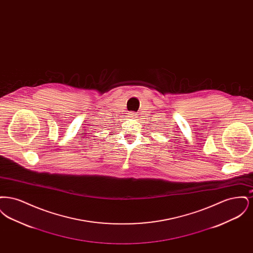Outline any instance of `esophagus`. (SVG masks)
<instances>
[{"label": "esophagus", "mask_w": 253, "mask_h": 253, "mask_svg": "<svg viewBox=\"0 0 253 253\" xmlns=\"http://www.w3.org/2000/svg\"><path fill=\"white\" fill-rule=\"evenodd\" d=\"M129 115H130L129 117H131V118H135V116H136V114H134V113H130Z\"/></svg>", "instance_id": "esophagus-1"}]
</instances>
